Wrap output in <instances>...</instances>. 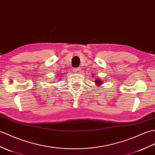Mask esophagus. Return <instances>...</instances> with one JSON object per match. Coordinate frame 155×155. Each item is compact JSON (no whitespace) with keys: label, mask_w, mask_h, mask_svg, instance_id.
<instances>
[{"label":"esophagus","mask_w":155,"mask_h":155,"mask_svg":"<svg viewBox=\"0 0 155 155\" xmlns=\"http://www.w3.org/2000/svg\"><path fill=\"white\" fill-rule=\"evenodd\" d=\"M81 68H75L74 69V71L76 74H80L81 72Z\"/></svg>","instance_id":"obj_1"}]
</instances>
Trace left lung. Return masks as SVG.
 Returning <instances> with one entry per match:
<instances>
[{"mask_svg": "<svg viewBox=\"0 0 155 155\" xmlns=\"http://www.w3.org/2000/svg\"><path fill=\"white\" fill-rule=\"evenodd\" d=\"M94 82H95L96 85H98V86H99V85H101V84H103V81H102L101 80H100V79H97V80H95Z\"/></svg>", "mask_w": 155, "mask_h": 155, "instance_id": "8db88e82", "label": "left lung"}]
</instances>
